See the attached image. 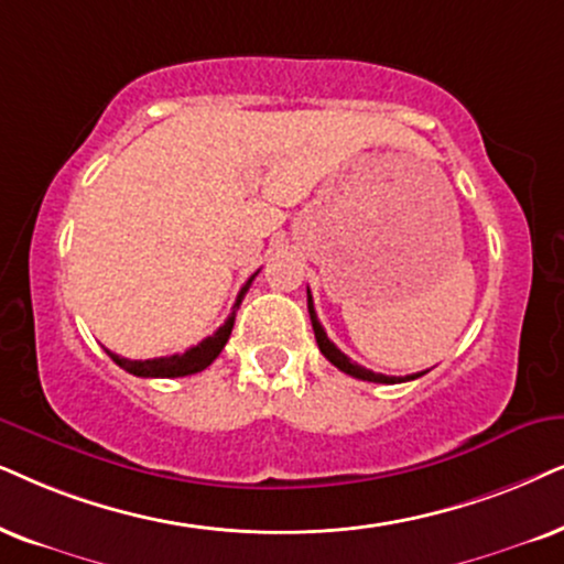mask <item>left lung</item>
<instances>
[{
    "label": "left lung",
    "instance_id": "obj_1",
    "mask_svg": "<svg viewBox=\"0 0 564 564\" xmlns=\"http://www.w3.org/2000/svg\"><path fill=\"white\" fill-rule=\"evenodd\" d=\"M306 310H310L312 330H315V338H317V346H319V351H323L325 359L330 361L333 367H338L340 372L351 375V377H356V380H367V382H384V384H393V382H405V380H416V377H422V375H424V372H416V375H409V377H388V375H377V372H372V369H367V367L356 365V361L348 359V356H346L344 351H340V348L335 346L330 338H327L325 327L319 325V319H317V312H315V304H312V294H310V291H306Z\"/></svg>",
    "mask_w": 564,
    "mask_h": 564
}]
</instances>
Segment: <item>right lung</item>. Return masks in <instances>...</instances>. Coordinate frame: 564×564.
Listing matches in <instances>:
<instances>
[{"instance_id": "obj_1", "label": "right lung", "mask_w": 564, "mask_h": 564, "mask_svg": "<svg viewBox=\"0 0 564 564\" xmlns=\"http://www.w3.org/2000/svg\"><path fill=\"white\" fill-rule=\"evenodd\" d=\"M258 275V273H254ZM254 275L249 278V281L241 286L237 302H234V312L229 315V319H226L224 325L218 327L216 333L208 335L205 340H199L197 346L187 348L184 354H171V356H159V359H145V361H132V359H122V356L111 354L109 348H106V354L111 356L113 361H117L119 367L127 369V372L134 375V377H187V375H195V372H203L205 367H210L213 361H216V356L224 351L226 340H229L231 335V327H234V317H237V310L241 304V299H245V294L249 291V286H252Z\"/></svg>"}]
</instances>
